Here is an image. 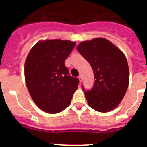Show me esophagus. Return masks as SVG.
<instances>
[{
	"label": "esophagus",
	"mask_w": 147,
	"mask_h": 147,
	"mask_svg": "<svg viewBox=\"0 0 147 147\" xmlns=\"http://www.w3.org/2000/svg\"><path fill=\"white\" fill-rule=\"evenodd\" d=\"M78 78H79L80 82H82V75H80V76H78Z\"/></svg>",
	"instance_id": "obj_1"
}]
</instances>
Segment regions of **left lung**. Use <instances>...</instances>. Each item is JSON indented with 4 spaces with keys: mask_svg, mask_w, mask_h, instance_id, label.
<instances>
[{
    "mask_svg": "<svg viewBox=\"0 0 147 147\" xmlns=\"http://www.w3.org/2000/svg\"><path fill=\"white\" fill-rule=\"evenodd\" d=\"M77 51L94 74L93 88L88 90L82 86L90 107L102 113L117 107L129 85V67L124 54L105 38L81 42Z\"/></svg>",
    "mask_w": 147,
    "mask_h": 147,
    "instance_id": "obj_1",
    "label": "left lung"
}]
</instances>
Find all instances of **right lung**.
I'll list each match as a JSON object with an SVG mask.
<instances>
[{
    "mask_svg": "<svg viewBox=\"0 0 147 147\" xmlns=\"http://www.w3.org/2000/svg\"><path fill=\"white\" fill-rule=\"evenodd\" d=\"M76 42L51 40L33 46L25 62V79L34 103L48 113H57L69 106L79 80L69 75L65 61Z\"/></svg>",
    "mask_w": 147,
    "mask_h": 147,
    "instance_id": "obj_1",
    "label": "right lung"
}]
</instances>
